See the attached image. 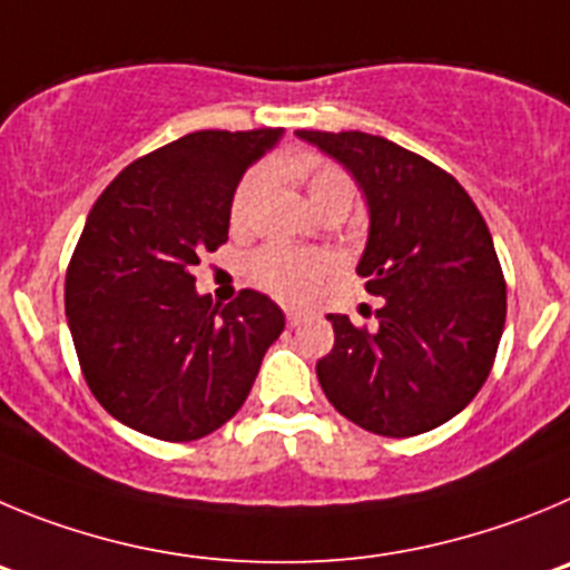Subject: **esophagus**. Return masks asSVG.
<instances>
[{
    "instance_id": "obj_1",
    "label": "esophagus",
    "mask_w": 570,
    "mask_h": 570,
    "mask_svg": "<svg viewBox=\"0 0 570 570\" xmlns=\"http://www.w3.org/2000/svg\"><path fill=\"white\" fill-rule=\"evenodd\" d=\"M306 317H309V312L295 309V306H286V323H289V326H301Z\"/></svg>"
}]
</instances>
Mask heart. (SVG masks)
I'll list each match as a JSON object with an SVG mask.
<instances>
[{
	"label": "heart",
	"mask_w": 570,
	"mask_h": 570,
	"mask_svg": "<svg viewBox=\"0 0 570 570\" xmlns=\"http://www.w3.org/2000/svg\"><path fill=\"white\" fill-rule=\"evenodd\" d=\"M273 178H292V181L304 184L306 196L321 215L330 209L348 213V207L355 204V181L343 167L312 156H281L240 178L233 196V209H229L235 227L244 229L253 224L261 198L266 196ZM330 273L332 258L326 253L284 247V244H269L247 261L249 284L258 286L266 295L286 301V304H301L315 295L321 281Z\"/></svg>",
	"instance_id": "heart-1"
}]
</instances>
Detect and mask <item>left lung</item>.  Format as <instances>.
<instances>
[{
	"instance_id": "left-lung-1",
	"label": "left lung",
	"mask_w": 570,
	"mask_h": 570,
	"mask_svg": "<svg viewBox=\"0 0 570 570\" xmlns=\"http://www.w3.org/2000/svg\"><path fill=\"white\" fill-rule=\"evenodd\" d=\"M341 161L368 207L357 264L383 297L377 330L326 315L335 346L317 361L332 406L383 438L432 432L483 389L502 326L505 278L469 193L417 153L361 130H297Z\"/></svg>"
}]
</instances>
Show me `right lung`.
I'll use <instances>...</instances> for the list:
<instances>
[{"mask_svg":"<svg viewBox=\"0 0 570 570\" xmlns=\"http://www.w3.org/2000/svg\"><path fill=\"white\" fill-rule=\"evenodd\" d=\"M284 130H198L136 158L94 204L65 275L81 374L107 414L167 443L222 429L284 312L255 289L218 306L193 266L227 240L235 187Z\"/></svg>","mask_w":570,"mask_h":570,"instance_id":"1","label":"right lung"}]
</instances>
